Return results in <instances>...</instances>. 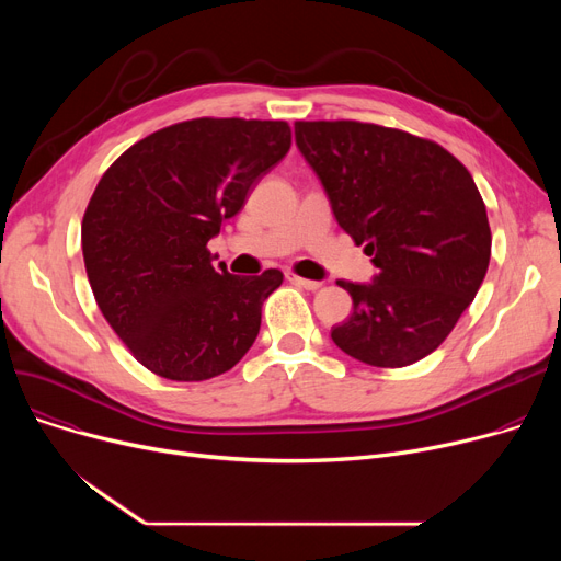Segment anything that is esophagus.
<instances>
[{"mask_svg": "<svg viewBox=\"0 0 561 561\" xmlns=\"http://www.w3.org/2000/svg\"><path fill=\"white\" fill-rule=\"evenodd\" d=\"M286 279L290 282V284H296V286H302V288H307V290H318L322 284L320 282H313V279H305V277H300V275H296V273H286Z\"/></svg>", "mask_w": 561, "mask_h": 561, "instance_id": "obj_1", "label": "esophagus"}]
</instances>
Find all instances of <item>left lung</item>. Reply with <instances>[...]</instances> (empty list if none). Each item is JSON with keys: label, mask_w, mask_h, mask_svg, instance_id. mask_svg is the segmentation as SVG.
I'll return each instance as SVG.
<instances>
[{"label": "left lung", "mask_w": 561, "mask_h": 561, "mask_svg": "<svg viewBox=\"0 0 561 561\" xmlns=\"http://www.w3.org/2000/svg\"><path fill=\"white\" fill-rule=\"evenodd\" d=\"M296 142L339 225L373 256V284L339 282L352 316L334 343L368 366L416 364L448 339L491 259L484 199L446 147L359 121H298Z\"/></svg>", "instance_id": "obj_1"}]
</instances>
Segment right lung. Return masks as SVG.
Returning a JSON list of instances; mask_svg holds the SVG:
<instances>
[{
  "label": "right lung",
  "mask_w": 561,
  "mask_h": 561,
  "mask_svg": "<svg viewBox=\"0 0 561 561\" xmlns=\"http://www.w3.org/2000/svg\"><path fill=\"white\" fill-rule=\"evenodd\" d=\"M290 150L284 121L195 117L117 157L85 206L81 248L102 316L159 377L202 381L243 359L284 275H229L206 248Z\"/></svg>",
  "instance_id": "right-lung-1"
}]
</instances>
